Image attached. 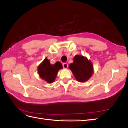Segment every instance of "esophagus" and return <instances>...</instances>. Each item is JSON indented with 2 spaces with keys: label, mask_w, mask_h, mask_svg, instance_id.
Masks as SVG:
<instances>
[{
  "label": "esophagus",
  "mask_w": 128,
  "mask_h": 128,
  "mask_svg": "<svg viewBox=\"0 0 128 128\" xmlns=\"http://www.w3.org/2000/svg\"><path fill=\"white\" fill-rule=\"evenodd\" d=\"M68 64L67 63L63 64V67H64V68L67 69L68 68Z\"/></svg>",
  "instance_id": "obj_1"
}]
</instances>
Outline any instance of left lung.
Wrapping results in <instances>:
<instances>
[{
    "label": "left lung",
    "mask_w": 128,
    "mask_h": 128,
    "mask_svg": "<svg viewBox=\"0 0 128 128\" xmlns=\"http://www.w3.org/2000/svg\"><path fill=\"white\" fill-rule=\"evenodd\" d=\"M74 62L69 66L75 79L80 82H86L94 74V66L87 58L82 55H76Z\"/></svg>",
    "instance_id": "1"
}]
</instances>
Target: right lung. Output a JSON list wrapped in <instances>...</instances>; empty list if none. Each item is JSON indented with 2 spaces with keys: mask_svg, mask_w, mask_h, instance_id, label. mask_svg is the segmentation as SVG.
Listing matches in <instances>:
<instances>
[{
  "mask_svg": "<svg viewBox=\"0 0 128 128\" xmlns=\"http://www.w3.org/2000/svg\"><path fill=\"white\" fill-rule=\"evenodd\" d=\"M62 68V65L60 62L57 61L55 64H52L46 58L38 66L37 70L42 80L48 83H52L56 80L58 72Z\"/></svg>",
  "mask_w": 128,
  "mask_h": 128,
  "instance_id": "right-lung-1",
  "label": "right lung"
}]
</instances>
